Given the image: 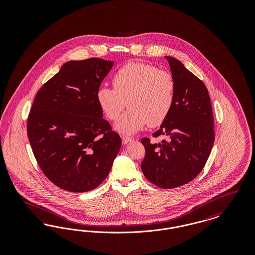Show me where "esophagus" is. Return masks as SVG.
<instances>
[{"label": "esophagus", "instance_id": "1", "mask_svg": "<svg viewBox=\"0 0 255 255\" xmlns=\"http://www.w3.org/2000/svg\"><path fill=\"white\" fill-rule=\"evenodd\" d=\"M133 140V138L131 137V136H128V135H123L122 136V143L123 144H127V143H129V142H131Z\"/></svg>", "mask_w": 255, "mask_h": 255}]
</instances>
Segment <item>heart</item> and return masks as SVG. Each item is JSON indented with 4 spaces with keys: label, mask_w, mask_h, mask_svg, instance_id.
I'll return each mask as SVG.
<instances>
[{
    "label": "heart",
    "mask_w": 255,
    "mask_h": 255,
    "mask_svg": "<svg viewBox=\"0 0 255 255\" xmlns=\"http://www.w3.org/2000/svg\"><path fill=\"white\" fill-rule=\"evenodd\" d=\"M113 87L97 90L100 109L110 121H117L123 110H128L116 129L132 134L146 125L158 126L164 122L175 103L176 81L172 73L145 63H128L114 74Z\"/></svg>",
    "instance_id": "obj_1"
}]
</instances>
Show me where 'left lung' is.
Masks as SVG:
<instances>
[{"label": "left lung", "instance_id": "8db88e82", "mask_svg": "<svg viewBox=\"0 0 255 255\" xmlns=\"http://www.w3.org/2000/svg\"><path fill=\"white\" fill-rule=\"evenodd\" d=\"M176 81L173 109L154 137L160 143L141 138L145 157L141 170L147 180L160 188L172 189L195 179L206 165L214 143V120L204 82L182 63L165 56Z\"/></svg>", "mask_w": 255, "mask_h": 255}]
</instances>
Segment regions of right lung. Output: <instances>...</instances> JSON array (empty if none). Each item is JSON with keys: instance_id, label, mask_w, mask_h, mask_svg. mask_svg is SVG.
<instances>
[{"instance_id": "right-lung-1", "label": "right lung", "mask_w": 255, "mask_h": 255, "mask_svg": "<svg viewBox=\"0 0 255 255\" xmlns=\"http://www.w3.org/2000/svg\"><path fill=\"white\" fill-rule=\"evenodd\" d=\"M114 62L69 61L41 87L26 131L43 173L70 192L97 188L109 175L122 138L105 121L97 92Z\"/></svg>"}]
</instances>
